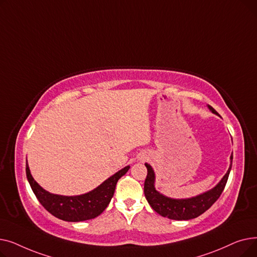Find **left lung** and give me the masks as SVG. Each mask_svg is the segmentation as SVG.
<instances>
[{"instance_id": "8db88e82", "label": "left lung", "mask_w": 257, "mask_h": 257, "mask_svg": "<svg viewBox=\"0 0 257 257\" xmlns=\"http://www.w3.org/2000/svg\"><path fill=\"white\" fill-rule=\"evenodd\" d=\"M208 109L213 113L219 115V113L215 111L210 105H207ZM220 116V115H219ZM232 159L233 155H230V165L223 176V178L218 182V184L213 186L210 190L199 194L195 197L191 198H184V199H176L171 198L164 194L158 192L155 187V172L153 168L149 164H145L148 175L145 180L144 185V193L146 199L150 206L159 213L161 217L169 218L171 220H177V221H186L199 217L200 214L205 212L215 201L219 199L222 192L224 191V187L227 183L229 173L231 171L232 167Z\"/></svg>"}]
</instances>
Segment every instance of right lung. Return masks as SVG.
I'll use <instances>...</instances> for the list:
<instances>
[{
	"mask_svg": "<svg viewBox=\"0 0 257 257\" xmlns=\"http://www.w3.org/2000/svg\"><path fill=\"white\" fill-rule=\"evenodd\" d=\"M130 166L117 171L92 191L77 196L52 194L40 186L32 177L28 161L26 164L27 179L38 201L54 217L66 222H81L97 218L109 204L118 179L128 172Z\"/></svg>",
	"mask_w": 257,
	"mask_h": 257,
	"instance_id": "1",
	"label": "right lung"
}]
</instances>
